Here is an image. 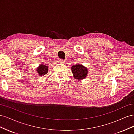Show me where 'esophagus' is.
I'll list each match as a JSON object with an SVG mask.
<instances>
[{
  "label": "esophagus",
  "instance_id": "obj_1",
  "mask_svg": "<svg viewBox=\"0 0 134 134\" xmlns=\"http://www.w3.org/2000/svg\"><path fill=\"white\" fill-rule=\"evenodd\" d=\"M58 62L59 63H63L64 62V60H63V59H59Z\"/></svg>",
  "mask_w": 134,
  "mask_h": 134
}]
</instances>
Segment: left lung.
Instances as JSON below:
<instances>
[{"label":"left lung","instance_id":"1","mask_svg":"<svg viewBox=\"0 0 134 134\" xmlns=\"http://www.w3.org/2000/svg\"><path fill=\"white\" fill-rule=\"evenodd\" d=\"M71 71L74 78L78 80H82L86 78L88 72L87 68L81 64H76L72 66Z\"/></svg>","mask_w":134,"mask_h":134}]
</instances>
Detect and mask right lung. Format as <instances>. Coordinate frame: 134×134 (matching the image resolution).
<instances>
[{
  "label": "right lung",
  "mask_w": 134,
  "mask_h": 134,
  "mask_svg": "<svg viewBox=\"0 0 134 134\" xmlns=\"http://www.w3.org/2000/svg\"><path fill=\"white\" fill-rule=\"evenodd\" d=\"M37 72L39 76H41L47 73L48 72V66L43 65L42 64L40 65V66L37 68Z\"/></svg>",
  "instance_id": "obj_1"
}]
</instances>
